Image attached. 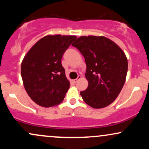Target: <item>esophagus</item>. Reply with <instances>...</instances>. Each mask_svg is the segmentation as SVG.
<instances>
[{
	"label": "esophagus",
	"instance_id": "esophagus-1",
	"mask_svg": "<svg viewBox=\"0 0 149 149\" xmlns=\"http://www.w3.org/2000/svg\"><path fill=\"white\" fill-rule=\"evenodd\" d=\"M82 78V76H78V78H77L76 79H75V80H73V83H76V82L78 81V80H80V78Z\"/></svg>",
	"mask_w": 149,
	"mask_h": 149
}]
</instances>
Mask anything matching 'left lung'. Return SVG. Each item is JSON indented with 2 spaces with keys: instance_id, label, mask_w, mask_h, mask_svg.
Masks as SVG:
<instances>
[{
  "instance_id": "1",
  "label": "left lung",
  "mask_w": 149,
  "mask_h": 149,
  "mask_svg": "<svg viewBox=\"0 0 149 149\" xmlns=\"http://www.w3.org/2000/svg\"><path fill=\"white\" fill-rule=\"evenodd\" d=\"M76 47L85 58L88 87L80 95L94 109L104 108L117 98L125 84L127 59L118 45L104 36H80Z\"/></svg>"
}]
</instances>
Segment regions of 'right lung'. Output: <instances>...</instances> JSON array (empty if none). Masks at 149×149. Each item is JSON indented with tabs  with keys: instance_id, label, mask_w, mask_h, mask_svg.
<instances>
[{
	"instance_id": "right-lung-1",
	"label": "right lung",
	"mask_w": 149,
	"mask_h": 149,
	"mask_svg": "<svg viewBox=\"0 0 149 149\" xmlns=\"http://www.w3.org/2000/svg\"><path fill=\"white\" fill-rule=\"evenodd\" d=\"M75 36L48 35L29 49L21 65L24 86L38 105L51 107L60 104L70 87L61 65L65 51Z\"/></svg>"
}]
</instances>
